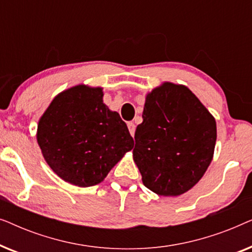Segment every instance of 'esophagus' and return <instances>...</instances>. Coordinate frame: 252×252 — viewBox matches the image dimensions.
I'll list each match as a JSON object with an SVG mask.
<instances>
[{
    "label": "esophagus",
    "mask_w": 252,
    "mask_h": 252,
    "mask_svg": "<svg viewBox=\"0 0 252 252\" xmlns=\"http://www.w3.org/2000/svg\"><path fill=\"white\" fill-rule=\"evenodd\" d=\"M127 126H128V129H129V133L130 135L134 136V134H135V125H134V123H128L127 124Z\"/></svg>",
    "instance_id": "1"
}]
</instances>
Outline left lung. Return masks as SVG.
Instances as JSON below:
<instances>
[{"label":"left lung","mask_w":252,"mask_h":252,"mask_svg":"<svg viewBox=\"0 0 252 252\" xmlns=\"http://www.w3.org/2000/svg\"><path fill=\"white\" fill-rule=\"evenodd\" d=\"M142 118L133 158L143 185L161 196L188 191L212 160L213 116L186 86L164 82L147 95Z\"/></svg>","instance_id":"1"}]
</instances>
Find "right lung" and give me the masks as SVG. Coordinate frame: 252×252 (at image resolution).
I'll return each instance as SVG.
<instances>
[{
    "label": "right lung",
    "instance_id": "add662e5",
    "mask_svg": "<svg viewBox=\"0 0 252 252\" xmlns=\"http://www.w3.org/2000/svg\"><path fill=\"white\" fill-rule=\"evenodd\" d=\"M36 139L51 170L78 187L104 180L134 146L119 113L103 103L102 88L86 85L53 99L39 120Z\"/></svg>",
    "mask_w": 252,
    "mask_h": 252
}]
</instances>
